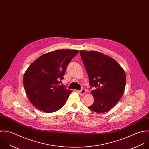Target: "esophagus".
<instances>
[{
    "mask_svg": "<svg viewBox=\"0 0 149 149\" xmlns=\"http://www.w3.org/2000/svg\"><path fill=\"white\" fill-rule=\"evenodd\" d=\"M78 93H79V94H80V95L82 96V95H84V94H86V90H84V89H81L80 91H79Z\"/></svg>",
    "mask_w": 149,
    "mask_h": 149,
    "instance_id": "34e87169",
    "label": "esophagus"
}]
</instances>
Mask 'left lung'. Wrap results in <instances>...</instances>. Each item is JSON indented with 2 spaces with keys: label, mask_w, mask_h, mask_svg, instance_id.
<instances>
[{
  "label": "left lung",
  "mask_w": 149,
  "mask_h": 149,
  "mask_svg": "<svg viewBox=\"0 0 149 149\" xmlns=\"http://www.w3.org/2000/svg\"><path fill=\"white\" fill-rule=\"evenodd\" d=\"M88 73L94 102L88 108L97 113L110 110L121 98L126 84L124 69L112 58L95 51H80Z\"/></svg>",
  "instance_id": "obj_1"
}]
</instances>
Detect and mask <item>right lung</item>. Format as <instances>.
<instances>
[{"mask_svg": "<svg viewBox=\"0 0 149 149\" xmlns=\"http://www.w3.org/2000/svg\"><path fill=\"white\" fill-rule=\"evenodd\" d=\"M79 52L76 50H58L39 56L25 71L23 82L30 102L46 113L62 108L72 92L59 85L67 66Z\"/></svg>", "mask_w": 149, "mask_h": 149, "instance_id": "add662e5", "label": "right lung"}]
</instances>
